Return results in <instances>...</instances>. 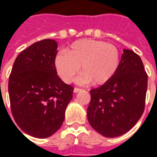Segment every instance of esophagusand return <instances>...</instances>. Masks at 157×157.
<instances>
[{"instance_id": "obj_1", "label": "esophagus", "mask_w": 157, "mask_h": 157, "mask_svg": "<svg viewBox=\"0 0 157 157\" xmlns=\"http://www.w3.org/2000/svg\"><path fill=\"white\" fill-rule=\"evenodd\" d=\"M79 91H81V89L78 88V87H75V89H74L75 93H78V92H79Z\"/></svg>"}]
</instances>
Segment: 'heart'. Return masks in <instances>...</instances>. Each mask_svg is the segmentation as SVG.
<instances>
[{"label":"heart","instance_id":"1","mask_svg":"<svg viewBox=\"0 0 157 157\" xmlns=\"http://www.w3.org/2000/svg\"><path fill=\"white\" fill-rule=\"evenodd\" d=\"M55 65L66 83L74 79L78 71L80 83L103 85L112 78L120 66V52L114 45L102 41L81 39L73 42L66 52L59 53Z\"/></svg>","mask_w":157,"mask_h":157}]
</instances>
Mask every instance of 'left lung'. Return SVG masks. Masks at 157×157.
<instances>
[{"label":"left lung","mask_w":157,"mask_h":157,"mask_svg":"<svg viewBox=\"0 0 157 157\" xmlns=\"http://www.w3.org/2000/svg\"><path fill=\"white\" fill-rule=\"evenodd\" d=\"M148 75L141 58L124 49L115 75L90 92L87 118L101 135L115 138L127 133L143 114Z\"/></svg>","instance_id":"obj_1"}]
</instances>
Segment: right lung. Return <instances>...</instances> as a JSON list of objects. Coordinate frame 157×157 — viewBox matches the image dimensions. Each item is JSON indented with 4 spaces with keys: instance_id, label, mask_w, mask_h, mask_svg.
<instances>
[{
    "instance_id": "obj_1",
    "label": "right lung",
    "mask_w": 157,
    "mask_h": 157,
    "mask_svg": "<svg viewBox=\"0 0 157 157\" xmlns=\"http://www.w3.org/2000/svg\"><path fill=\"white\" fill-rule=\"evenodd\" d=\"M57 47L52 39L34 43L19 54L9 75L12 116L23 132L34 138H48L59 130L72 99L74 87L57 75Z\"/></svg>"
}]
</instances>
